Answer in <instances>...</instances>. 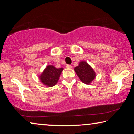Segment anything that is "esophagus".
<instances>
[{
  "label": "esophagus",
  "instance_id": "1",
  "mask_svg": "<svg viewBox=\"0 0 134 134\" xmlns=\"http://www.w3.org/2000/svg\"><path fill=\"white\" fill-rule=\"evenodd\" d=\"M66 67L67 68H68V69L72 68V66L70 65H67L66 66Z\"/></svg>",
  "mask_w": 134,
  "mask_h": 134
}]
</instances>
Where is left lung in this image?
Returning <instances> with one entry per match:
<instances>
[{"mask_svg": "<svg viewBox=\"0 0 134 134\" xmlns=\"http://www.w3.org/2000/svg\"><path fill=\"white\" fill-rule=\"evenodd\" d=\"M74 71L80 80L85 84H90L96 77V74L93 68L85 61L79 62Z\"/></svg>", "mask_w": 134, "mask_h": 134, "instance_id": "left-lung-1", "label": "left lung"}]
</instances>
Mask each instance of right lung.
Listing matches in <instances>:
<instances>
[{
	"label": "right lung",
	"instance_id": "1",
	"mask_svg": "<svg viewBox=\"0 0 134 134\" xmlns=\"http://www.w3.org/2000/svg\"><path fill=\"white\" fill-rule=\"evenodd\" d=\"M63 70V68H57L53 65H47L38 77L40 82L46 87H54L57 83Z\"/></svg>",
	"mask_w": 134,
	"mask_h": 134
}]
</instances>
